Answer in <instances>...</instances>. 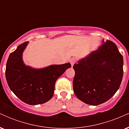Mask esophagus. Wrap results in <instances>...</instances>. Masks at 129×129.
Listing matches in <instances>:
<instances>
[{
	"label": "esophagus",
	"instance_id": "obj_1",
	"mask_svg": "<svg viewBox=\"0 0 129 129\" xmlns=\"http://www.w3.org/2000/svg\"><path fill=\"white\" fill-rule=\"evenodd\" d=\"M70 62L71 63V65H72V67H73V65L75 64V62H76V59L75 58H72L70 60Z\"/></svg>",
	"mask_w": 129,
	"mask_h": 129
}]
</instances>
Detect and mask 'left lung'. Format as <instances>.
Segmentation results:
<instances>
[{
	"label": "left lung",
	"instance_id": "1",
	"mask_svg": "<svg viewBox=\"0 0 129 129\" xmlns=\"http://www.w3.org/2000/svg\"><path fill=\"white\" fill-rule=\"evenodd\" d=\"M95 51L75 63L73 87L76 97L98 106L110 100L119 89L123 76V57L112 41L102 40Z\"/></svg>",
	"mask_w": 129,
	"mask_h": 129
}]
</instances>
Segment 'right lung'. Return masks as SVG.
Returning a JSON list of instances; mask_svg holds the SVG:
<instances>
[{
    "label": "right lung",
    "instance_id": "obj_1",
    "mask_svg": "<svg viewBox=\"0 0 129 129\" xmlns=\"http://www.w3.org/2000/svg\"><path fill=\"white\" fill-rule=\"evenodd\" d=\"M28 44L27 41L20 44L10 54L6 65V79L11 91L23 103L41 104L51 100L56 80L71 64L50 65L41 69L26 66L23 53Z\"/></svg>",
    "mask_w": 129,
    "mask_h": 129
}]
</instances>
